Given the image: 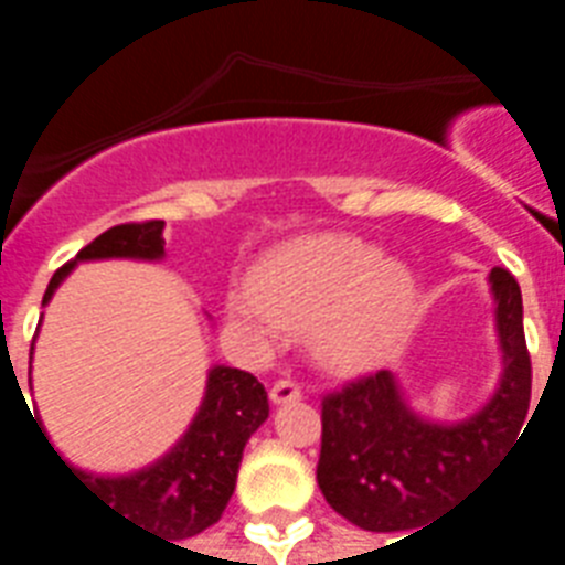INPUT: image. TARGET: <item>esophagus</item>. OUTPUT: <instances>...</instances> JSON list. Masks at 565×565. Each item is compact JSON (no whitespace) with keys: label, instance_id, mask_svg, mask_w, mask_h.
<instances>
[{"label":"esophagus","instance_id":"34e87169","mask_svg":"<svg viewBox=\"0 0 565 565\" xmlns=\"http://www.w3.org/2000/svg\"><path fill=\"white\" fill-rule=\"evenodd\" d=\"M269 399L275 405H284V403H296V399H302V387L296 384L294 379H281L271 384L269 391Z\"/></svg>","mask_w":565,"mask_h":565}]
</instances>
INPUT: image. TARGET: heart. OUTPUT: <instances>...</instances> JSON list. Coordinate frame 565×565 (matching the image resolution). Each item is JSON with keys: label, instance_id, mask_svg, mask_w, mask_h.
I'll return each instance as SVG.
<instances>
[{"label": "heart", "instance_id": "1", "mask_svg": "<svg viewBox=\"0 0 565 565\" xmlns=\"http://www.w3.org/2000/svg\"><path fill=\"white\" fill-rule=\"evenodd\" d=\"M417 281L399 259L354 235H302L271 247L230 296V318L257 342L308 327L323 366L369 369L412 327Z\"/></svg>", "mask_w": 565, "mask_h": 565}]
</instances>
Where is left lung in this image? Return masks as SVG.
Here are the masks:
<instances>
[{
	"label": "left lung",
	"instance_id": "8db88e82",
	"mask_svg": "<svg viewBox=\"0 0 565 565\" xmlns=\"http://www.w3.org/2000/svg\"><path fill=\"white\" fill-rule=\"evenodd\" d=\"M487 281L497 302L502 375L484 408L454 424L426 420L387 369L323 396L318 484L360 530L415 535L521 433L533 387L521 287L499 266Z\"/></svg>",
	"mask_w": 565,
	"mask_h": 565
}]
</instances>
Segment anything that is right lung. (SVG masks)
<instances>
[{"label":"right lung","instance_id":"1","mask_svg":"<svg viewBox=\"0 0 565 565\" xmlns=\"http://www.w3.org/2000/svg\"><path fill=\"white\" fill-rule=\"evenodd\" d=\"M162 221L148 223H120L105 230L90 245L81 247L78 257L54 271V278L44 290L42 306L51 302V296L66 275L78 263L87 259H162L166 242H162ZM269 417V396L250 372L230 366H214L209 372L205 396L199 405L193 424L184 436L178 438L166 457L150 462L132 475H96L84 472L54 457L66 472L87 487L93 497L103 499L108 509L124 514L127 521H136L145 533H160L166 539H190V535L209 530L211 523L221 521L226 502L233 497L238 462L247 438L254 436L259 424ZM44 436V433H42ZM47 438V436H44Z\"/></svg>","mask_w":565,"mask_h":565}]
</instances>
